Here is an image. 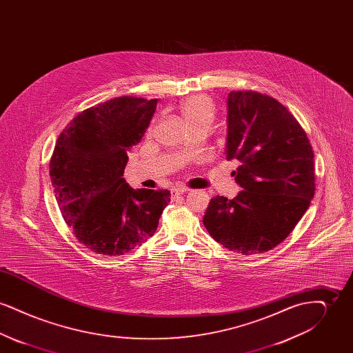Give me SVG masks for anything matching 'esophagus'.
I'll use <instances>...</instances> for the list:
<instances>
[{"instance_id":"esophagus-1","label":"esophagus","mask_w":353,"mask_h":353,"mask_svg":"<svg viewBox=\"0 0 353 353\" xmlns=\"http://www.w3.org/2000/svg\"><path fill=\"white\" fill-rule=\"evenodd\" d=\"M186 192H189V189H188V188H183V186H177V188H173V189L170 190V193H172V197H176V196H181V194H185Z\"/></svg>"}]
</instances>
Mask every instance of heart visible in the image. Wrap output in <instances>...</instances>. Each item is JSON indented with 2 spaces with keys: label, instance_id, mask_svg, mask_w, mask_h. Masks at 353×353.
Returning a JSON list of instances; mask_svg holds the SVG:
<instances>
[{
  "label": "heart",
  "instance_id": "obj_1",
  "mask_svg": "<svg viewBox=\"0 0 353 353\" xmlns=\"http://www.w3.org/2000/svg\"><path fill=\"white\" fill-rule=\"evenodd\" d=\"M179 112L188 128L197 124H210L214 115V104L206 95H193L180 103Z\"/></svg>",
  "mask_w": 353,
  "mask_h": 353
}]
</instances>
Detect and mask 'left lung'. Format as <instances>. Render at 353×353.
<instances>
[{
	"label": "left lung",
	"mask_w": 353,
	"mask_h": 353,
	"mask_svg": "<svg viewBox=\"0 0 353 353\" xmlns=\"http://www.w3.org/2000/svg\"><path fill=\"white\" fill-rule=\"evenodd\" d=\"M226 159L241 161L233 176L243 190L233 200L212 199L203 225L232 252H269L294 230L314 199L310 140L282 103L256 91H232Z\"/></svg>",
	"instance_id": "left-lung-1"
}]
</instances>
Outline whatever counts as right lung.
Instances as JSON below:
<instances>
[{
  "instance_id": "right-lung-1",
  "label": "right lung",
  "mask_w": 353,
  "mask_h": 353,
  "mask_svg": "<svg viewBox=\"0 0 353 353\" xmlns=\"http://www.w3.org/2000/svg\"><path fill=\"white\" fill-rule=\"evenodd\" d=\"M157 99L120 97L78 114L59 134L51 184L62 217L91 252L119 256L154 234L170 192L132 189L123 179Z\"/></svg>"
}]
</instances>
